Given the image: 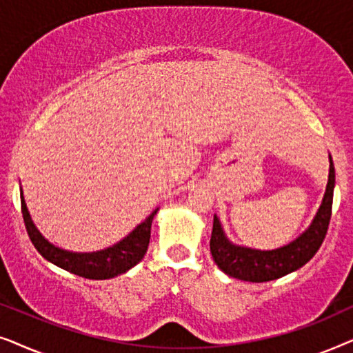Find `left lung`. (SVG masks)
Segmentation results:
<instances>
[{
    "label": "left lung",
    "mask_w": 353,
    "mask_h": 353,
    "mask_svg": "<svg viewBox=\"0 0 353 353\" xmlns=\"http://www.w3.org/2000/svg\"><path fill=\"white\" fill-rule=\"evenodd\" d=\"M334 185L336 172L332 157L330 156V176H327L325 196H323L315 219L301 236L278 249L260 250L231 243L228 236L225 234L219 216L214 215L210 252L215 263L228 276L250 283L272 281L303 267L316 254L326 236L331 220Z\"/></svg>",
    "instance_id": "8db88e82"
}]
</instances>
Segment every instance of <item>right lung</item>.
Listing matches in <instances>:
<instances>
[{
    "instance_id": "1",
    "label": "right lung",
    "mask_w": 353,
    "mask_h": 353,
    "mask_svg": "<svg viewBox=\"0 0 353 353\" xmlns=\"http://www.w3.org/2000/svg\"><path fill=\"white\" fill-rule=\"evenodd\" d=\"M21 205L22 215L26 221L27 233L30 236L32 244L45 257L48 262L64 268L67 272L79 274L81 278L88 279H109L119 274L127 273L130 268L139 263L146 254L149 239H151V225L156 209L146 220H143L132 233H128L123 239L115 243L110 248L96 250V252H72V250L61 249L50 243L33 223L30 214H28L26 199H23L21 190Z\"/></svg>"
}]
</instances>
